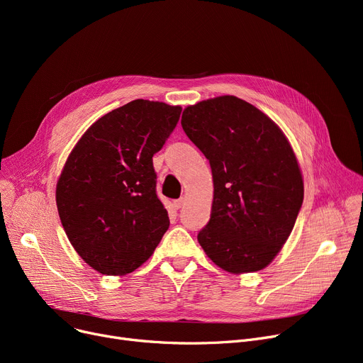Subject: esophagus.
Here are the masks:
<instances>
[{"label":"esophagus","mask_w":363,"mask_h":363,"mask_svg":"<svg viewBox=\"0 0 363 363\" xmlns=\"http://www.w3.org/2000/svg\"><path fill=\"white\" fill-rule=\"evenodd\" d=\"M185 197H181V199H178V200H174V206L177 207V208H181L184 204H185Z\"/></svg>","instance_id":"esophagus-1"}]
</instances>
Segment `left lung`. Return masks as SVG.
Listing matches in <instances>:
<instances>
[{"instance_id": "left-lung-1", "label": "left lung", "mask_w": 363, "mask_h": 363, "mask_svg": "<svg viewBox=\"0 0 363 363\" xmlns=\"http://www.w3.org/2000/svg\"><path fill=\"white\" fill-rule=\"evenodd\" d=\"M182 129L211 163V220L197 240L231 274L268 266L290 237L303 203L294 151L278 125L234 95L200 101L182 113Z\"/></svg>"}]
</instances>
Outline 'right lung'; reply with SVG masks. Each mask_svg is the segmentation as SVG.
I'll return each mask as SVG.
<instances>
[{
	"label": "right lung",
	"mask_w": 363,
	"mask_h": 363,
	"mask_svg": "<svg viewBox=\"0 0 363 363\" xmlns=\"http://www.w3.org/2000/svg\"><path fill=\"white\" fill-rule=\"evenodd\" d=\"M179 106L133 100L92 123L57 182L66 235L92 269L126 275L152 255L169 228L152 156L175 129Z\"/></svg>",
	"instance_id": "right-lung-1"
}]
</instances>
